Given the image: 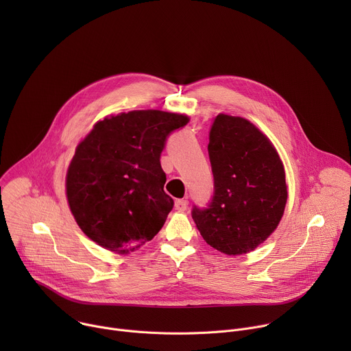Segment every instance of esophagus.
Instances as JSON below:
<instances>
[{"mask_svg": "<svg viewBox=\"0 0 351 351\" xmlns=\"http://www.w3.org/2000/svg\"><path fill=\"white\" fill-rule=\"evenodd\" d=\"M187 199H176L175 202V210L176 211H186L187 210Z\"/></svg>", "mask_w": 351, "mask_h": 351, "instance_id": "34e87169", "label": "esophagus"}]
</instances>
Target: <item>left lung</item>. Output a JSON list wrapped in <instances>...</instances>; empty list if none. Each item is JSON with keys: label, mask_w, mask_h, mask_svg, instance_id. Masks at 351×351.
Listing matches in <instances>:
<instances>
[{"label": "left lung", "mask_w": 351, "mask_h": 351, "mask_svg": "<svg viewBox=\"0 0 351 351\" xmlns=\"http://www.w3.org/2000/svg\"><path fill=\"white\" fill-rule=\"evenodd\" d=\"M208 154L214 197L208 208H193L199 234L218 252L241 256L278 228L287 202L283 162L272 141L241 117L218 114Z\"/></svg>", "instance_id": "obj_1"}]
</instances>
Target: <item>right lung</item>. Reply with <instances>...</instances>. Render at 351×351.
<instances>
[{
  "label": "right lung",
  "mask_w": 351,
  "mask_h": 351,
  "mask_svg": "<svg viewBox=\"0 0 351 351\" xmlns=\"http://www.w3.org/2000/svg\"><path fill=\"white\" fill-rule=\"evenodd\" d=\"M189 121L184 114L137 110L94 123L65 179L69 210L88 239L125 256L161 230L173 199L164 191L160 157L167 136Z\"/></svg>",
  "instance_id": "add662e5"
}]
</instances>
